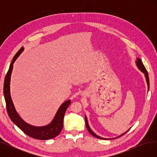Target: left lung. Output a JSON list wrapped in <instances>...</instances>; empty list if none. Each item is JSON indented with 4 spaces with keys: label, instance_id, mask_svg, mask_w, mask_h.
I'll list each match as a JSON object with an SVG mask.
<instances>
[{
    "label": "left lung",
    "instance_id": "left-lung-1",
    "mask_svg": "<svg viewBox=\"0 0 157 157\" xmlns=\"http://www.w3.org/2000/svg\"><path fill=\"white\" fill-rule=\"evenodd\" d=\"M136 65H137V68L139 69V71H141V72H142L144 74V76H145V78H146V83H147V92H149V89H150V81H149V76H148V74H147V71H146V68L144 67V65H143V62H142V60L139 59V58H138V57H137L136 58ZM85 123H86V128H87V130H88V131L94 137H96V138H97V139H104V140H109V139H116V138H117V137H121V136H122L123 135H124V134H125L127 132L130 130V128L128 130H127L125 132H124V133H123L122 134H121V135H120L119 136H118V137H114V138H109V139H108V138H104V137H101V136H98V135H97L90 128V126H89V125H88V119H87V117H86V115H85Z\"/></svg>",
    "mask_w": 157,
    "mask_h": 157
}]
</instances>
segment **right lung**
<instances>
[{
  "label": "right lung",
  "mask_w": 157,
  "mask_h": 157,
  "mask_svg": "<svg viewBox=\"0 0 157 157\" xmlns=\"http://www.w3.org/2000/svg\"><path fill=\"white\" fill-rule=\"evenodd\" d=\"M24 48L22 46L20 50L13 57L9 70L5 77L4 83V96L6 103L7 111L11 121L20 128L27 136L39 140H48L55 137L59 135L63 127V117L65 113L71 104V99L63 102L58 109L54 118L49 124L44 126H34L24 121L16 111L10 93L11 76L13 69V63L18 57L23 52Z\"/></svg>",
  "instance_id": "1"
}]
</instances>
